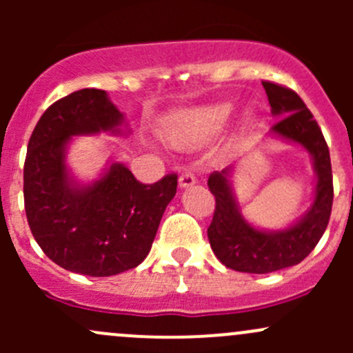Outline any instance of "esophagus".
<instances>
[{
  "label": "esophagus",
  "instance_id": "1",
  "mask_svg": "<svg viewBox=\"0 0 353 353\" xmlns=\"http://www.w3.org/2000/svg\"><path fill=\"white\" fill-rule=\"evenodd\" d=\"M196 184V177L193 172H183L179 176V186L181 188H191Z\"/></svg>",
  "mask_w": 353,
  "mask_h": 353
}]
</instances>
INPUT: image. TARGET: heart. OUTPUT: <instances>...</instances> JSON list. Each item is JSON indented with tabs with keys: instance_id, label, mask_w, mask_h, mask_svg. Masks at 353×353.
<instances>
[{
	"instance_id": "1",
	"label": "heart",
	"mask_w": 353,
	"mask_h": 353,
	"mask_svg": "<svg viewBox=\"0 0 353 353\" xmlns=\"http://www.w3.org/2000/svg\"><path fill=\"white\" fill-rule=\"evenodd\" d=\"M234 116L230 104H215L184 112L167 130V137L176 145H199L212 140L229 124Z\"/></svg>"
}]
</instances>
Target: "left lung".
Segmentation results:
<instances>
[{"mask_svg": "<svg viewBox=\"0 0 353 353\" xmlns=\"http://www.w3.org/2000/svg\"><path fill=\"white\" fill-rule=\"evenodd\" d=\"M272 114L279 117L272 133L299 143L309 152L314 165V203L294 225L283 230H259L245 222L230 184V167L208 177L215 196V213L208 227V241L216 258L227 268L244 273H272L301 263L325 234L333 205V176L330 150L318 123L302 99L290 88L263 81Z\"/></svg>", "mask_w": 353, "mask_h": 353, "instance_id": "left-lung-1", "label": "left lung"}]
</instances>
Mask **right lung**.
I'll return each instance as SVG.
<instances>
[{
  "label": "right lung",
  "instance_id": "1",
  "mask_svg": "<svg viewBox=\"0 0 353 353\" xmlns=\"http://www.w3.org/2000/svg\"><path fill=\"white\" fill-rule=\"evenodd\" d=\"M124 114L97 88H83L46 109L28 140L23 199L28 227L44 254L73 273L110 276L140 265L177 190V176L141 184L119 162L92 184L66 165L71 137L121 133Z\"/></svg>",
  "mask_w": 353,
  "mask_h": 353
}]
</instances>
